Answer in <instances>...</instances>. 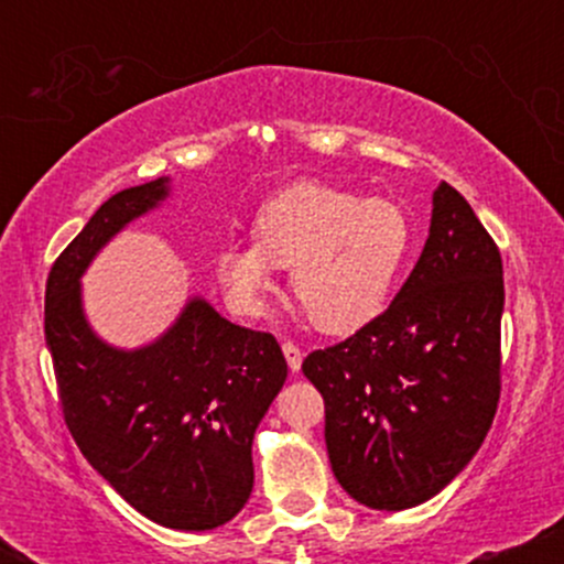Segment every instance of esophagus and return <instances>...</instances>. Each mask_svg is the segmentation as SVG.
I'll return each instance as SVG.
<instances>
[{"label":"esophagus","instance_id":"34e87169","mask_svg":"<svg viewBox=\"0 0 564 564\" xmlns=\"http://www.w3.org/2000/svg\"><path fill=\"white\" fill-rule=\"evenodd\" d=\"M283 355H286V364H289V368L291 371H300V366H302V349L294 345V341H283Z\"/></svg>","mask_w":564,"mask_h":564}]
</instances>
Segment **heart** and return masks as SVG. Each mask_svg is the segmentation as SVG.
I'll return each mask as SVG.
<instances>
[{
	"mask_svg": "<svg viewBox=\"0 0 564 564\" xmlns=\"http://www.w3.org/2000/svg\"><path fill=\"white\" fill-rule=\"evenodd\" d=\"M411 246V217L394 200L296 183L264 200L254 241L225 246L215 273L238 313L260 315L275 270L291 268V294L310 323L323 334H349L384 310Z\"/></svg>",
	"mask_w": 564,
	"mask_h": 564,
	"instance_id": "1",
	"label": "heart"
}]
</instances>
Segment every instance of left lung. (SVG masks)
Wrapping results in <instances>:
<instances>
[{"label": "left lung", "instance_id": "8db88e82", "mask_svg": "<svg viewBox=\"0 0 564 564\" xmlns=\"http://www.w3.org/2000/svg\"><path fill=\"white\" fill-rule=\"evenodd\" d=\"M503 268L467 198L440 183L422 257L390 307L304 358L341 488L371 509L430 501L471 462L501 394Z\"/></svg>", "mask_w": 564, "mask_h": 564}]
</instances>
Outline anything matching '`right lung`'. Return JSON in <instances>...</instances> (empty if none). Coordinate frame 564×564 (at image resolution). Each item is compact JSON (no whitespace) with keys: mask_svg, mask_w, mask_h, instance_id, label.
I'll use <instances>...</instances> for the list:
<instances>
[{"mask_svg":"<svg viewBox=\"0 0 564 564\" xmlns=\"http://www.w3.org/2000/svg\"><path fill=\"white\" fill-rule=\"evenodd\" d=\"M170 196V177L127 187L57 257L44 291V339L66 424L129 507L174 530L232 520L254 488L251 443L286 381L273 334L236 326L193 296L151 345L102 341L82 307V275L121 228Z\"/></svg>","mask_w":564,"mask_h":564,"instance_id":"add662e5","label":"right lung"}]
</instances>
